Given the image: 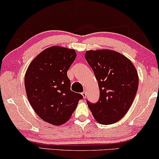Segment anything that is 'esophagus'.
Instances as JSON below:
<instances>
[{
    "label": "esophagus",
    "instance_id": "obj_1",
    "mask_svg": "<svg viewBox=\"0 0 159 159\" xmlns=\"http://www.w3.org/2000/svg\"><path fill=\"white\" fill-rule=\"evenodd\" d=\"M82 96H83L84 98H86V95H87V93H86L85 91H83V92L82 93Z\"/></svg>",
    "mask_w": 159,
    "mask_h": 159
}]
</instances>
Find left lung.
<instances>
[{"label": "left lung", "instance_id": "1", "mask_svg": "<svg viewBox=\"0 0 159 159\" xmlns=\"http://www.w3.org/2000/svg\"><path fill=\"white\" fill-rule=\"evenodd\" d=\"M84 58L98 83L100 97L88 107L98 122L111 125L120 120L132 104L138 88V75L130 61L110 50L87 51Z\"/></svg>", "mask_w": 159, "mask_h": 159}]
</instances>
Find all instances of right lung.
<instances>
[{
  "mask_svg": "<svg viewBox=\"0 0 159 159\" xmlns=\"http://www.w3.org/2000/svg\"><path fill=\"white\" fill-rule=\"evenodd\" d=\"M76 52L53 46L36 56L25 77L27 95L32 107L43 120L61 125L70 118L83 96L71 90L67 71Z\"/></svg>",
  "mask_w": 159,
  "mask_h": 159,
  "instance_id": "right-lung-1",
  "label": "right lung"
}]
</instances>
